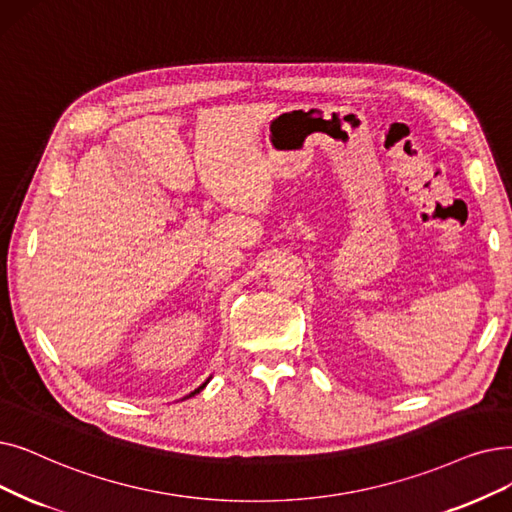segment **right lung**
<instances>
[{
    "label": "right lung",
    "instance_id": "right-lung-1",
    "mask_svg": "<svg viewBox=\"0 0 512 512\" xmlns=\"http://www.w3.org/2000/svg\"><path fill=\"white\" fill-rule=\"evenodd\" d=\"M209 381H211V376H209V379H207V381H205V383H203V385H201V387H198V389H194V391H192V393H188V395H186V397H182V399H188V397H194V395H196V393H201V391H203V389H205V387H207V383H209Z\"/></svg>",
    "mask_w": 512,
    "mask_h": 512
}]
</instances>
